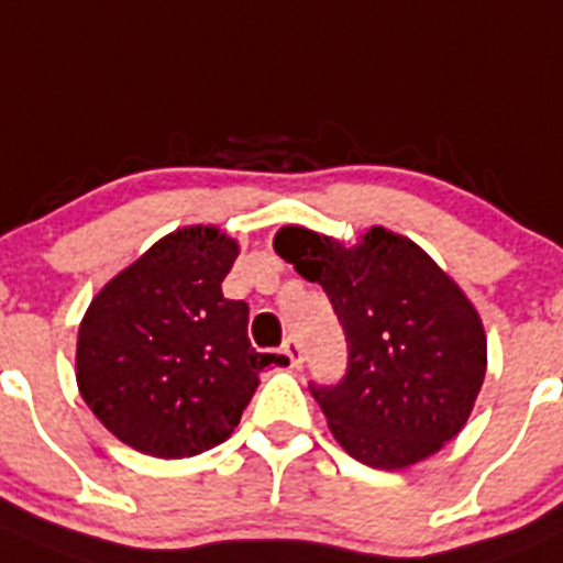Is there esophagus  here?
<instances>
[{"label":"esophagus","instance_id":"obj_1","mask_svg":"<svg viewBox=\"0 0 563 563\" xmlns=\"http://www.w3.org/2000/svg\"><path fill=\"white\" fill-rule=\"evenodd\" d=\"M282 353H285L287 358H290L292 367H301L303 365V351H301V342L296 340V336H287L285 345H282Z\"/></svg>","mask_w":563,"mask_h":563}]
</instances>
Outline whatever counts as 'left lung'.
I'll return each instance as SVG.
<instances>
[{
    "mask_svg": "<svg viewBox=\"0 0 563 563\" xmlns=\"http://www.w3.org/2000/svg\"><path fill=\"white\" fill-rule=\"evenodd\" d=\"M273 249L323 287L345 331V376L309 384L336 442L376 470H404L451 442L486 376L484 323L462 287L384 227L351 249L285 227Z\"/></svg>",
    "mask_w": 563,
    "mask_h": 563,
    "instance_id": "8db88e82",
    "label": "left lung"
}]
</instances>
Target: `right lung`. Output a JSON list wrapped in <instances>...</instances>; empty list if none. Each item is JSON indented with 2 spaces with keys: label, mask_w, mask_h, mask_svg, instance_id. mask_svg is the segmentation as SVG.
Masks as SVG:
<instances>
[{
  "label": "right lung",
  "mask_w": 563,
  "mask_h": 563,
  "mask_svg": "<svg viewBox=\"0 0 563 563\" xmlns=\"http://www.w3.org/2000/svg\"><path fill=\"white\" fill-rule=\"evenodd\" d=\"M240 249L216 227L165 234L90 301L77 336V384L101 426L157 459L232 437L267 365L249 342V303L223 298Z\"/></svg>",
  "instance_id": "right-lung-1"
}]
</instances>
